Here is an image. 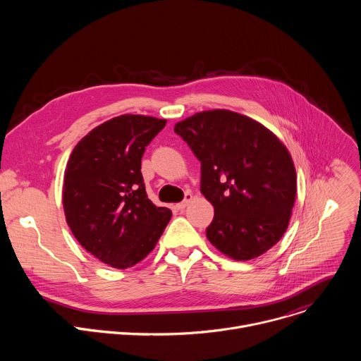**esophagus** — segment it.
<instances>
[{
	"instance_id": "1",
	"label": "esophagus",
	"mask_w": 361,
	"mask_h": 361,
	"mask_svg": "<svg viewBox=\"0 0 361 361\" xmlns=\"http://www.w3.org/2000/svg\"><path fill=\"white\" fill-rule=\"evenodd\" d=\"M191 200H192V194H191V192H185V198H184L181 202L176 204V209H177V210H184Z\"/></svg>"
}]
</instances>
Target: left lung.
Segmentation results:
<instances>
[{"mask_svg": "<svg viewBox=\"0 0 361 361\" xmlns=\"http://www.w3.org/2000/svg\"><path fill=\"white\" fill-rule=\"evenodd\" d=\"M174 131L201 161V194L214 207L209 241L237 262L277 244L297 192L294 163L279 137L230 110L197 113Z\"/></svg>", "mask_w": 361, "mask_h": 361, "instance_id": "left-lung-1", "label": "left lung"}]
</instances>
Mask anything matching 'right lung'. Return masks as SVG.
<instances>
[{
  "instance_id": "1",
  "label": "right lung",
  "mask_w": 361,
  "mask_h": 361,
  "mask_svg": "<svg viewBox=\"0 0 361 361\" xmlns=\"http://www.w3.org/2000/svg\"><path fill=\"white\" fill-rule=\"evenodd\" d=\"M167 120L124 114L91 130L64 173L63 205L77 241L113 269L140 263L156 247L171 210L145 192L141 159Z\"/></svg>"
}]
</instances>
